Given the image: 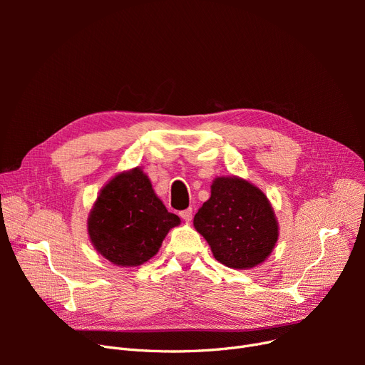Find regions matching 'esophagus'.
I'll return each instance as SVG.
<instances>
[{
	"instance_id": "1",
	"label": "esophagus",
	"mask_w": 365,
	"mask_h": 365,
	"mask_svg": "<svg viewBox=\"0 0 365 365\" xmlns=\"http://www.w3.org/2000/svg\"><path fill=\"white\" fill-rule=\"evenodd\" d=\"M180 217H182L185 222H190V220H192V208H186V210H183V212H180Z\"/></svg>"
}]
</instances>
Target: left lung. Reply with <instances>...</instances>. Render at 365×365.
Masks as SVG:
<instances>
[{"label": "left lung", "mask_w": 365, "mask_h": 365, "mask_svg": "<svg viewBox=\"0 0 365 365\" xmlns=\"http://www.w3.org/2000/svg\"><path fill=\"white\" fill-rule=\"evenodd\" d=\"M194 226L216 260L234 269L262 263L278 240V223L266 195L235 176L213 182L212 197L198 210Z\"/></svg>", "instance_id": "left-lung-1"}]
</instances>
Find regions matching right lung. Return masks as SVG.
<instances>
[{
  "mask_svg": "<svg viewBox=\"0 0 365 365\" xmlns=\"http://www.w3.org/2000/svg\"><path fill=\"white\" fill-rule=\"evenodd\" d=\"M180 219L168 213L139 168L115 176L94 202L88 235L105 259L139 266L155 256L163 240Z\"/></svg>",
  "mask_w": 365,
  "mask_h": 365,
  "instance_id": "right-lung-1",
  "label": "right lung"
}]
</instances>
